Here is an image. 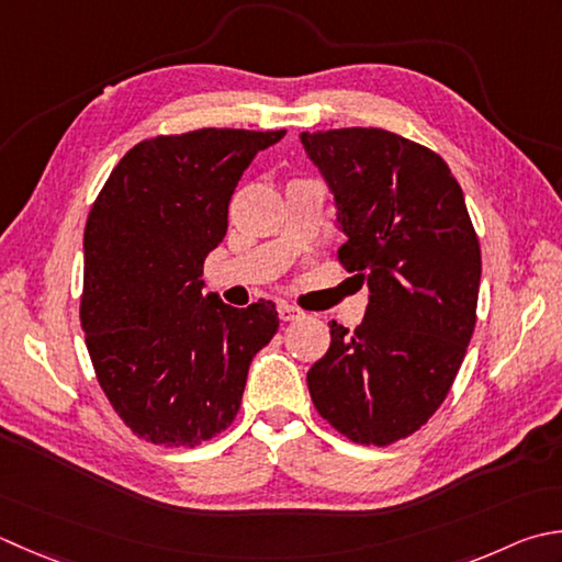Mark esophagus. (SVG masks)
Returning <instances> with one entry per match:
<instances>
[{
	"label": "esophagus",
	"mask_w": 562,
	"mask_h": 562,
	"mask_svg": "<svg viewBox=\"0 0 562 562\" xmlns=\"http://www.w3.org/2000/svg\"><path fill=\"white\" fill-rule=\"evenodd\" d=\"M278 314H280L282 322H296V318L304 316L302 310H296V306H292V304H288V302H280V304H278Z\"/></svg>",
	"instance_id": "1"
}]
</instances>
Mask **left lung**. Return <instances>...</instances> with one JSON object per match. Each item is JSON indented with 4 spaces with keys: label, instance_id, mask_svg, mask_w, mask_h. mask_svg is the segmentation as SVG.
Returning a JSON list of instances; mask_svg holds the SVG:
<instances>
[{
    "label": "left lung",
    "instance_id": "obj_1",
    "mask_svg": "<svg viewBox=\"0 0 562 562\" xmlns=\"http://www.w3.org/2000/svg\"><path fill=\"white\" fill-rule=\"evenodd\" d=\"M346 234L338 260L366 282L356 331L306 372L316 412L350 441L390 446L443 404L475 331L480 244L441 156L384 128L304 131Z\"/></svg>",
    "mask_w": 562,
    "mask_h": 562
}]
</instances>
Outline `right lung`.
I'll return each mask as SVG.
<instances>
[{
  "mask_svg": "<svg viewBox=\"0 0 562 562\" xmlns=\"http://www.w3.org/2000/svg\"><path fill=\"white\" fill-rule=\"evenodd\" d=\"M284 131L200 128L131 148L85 226L80 322L97 380L136 436L194 448L234 422L250 360L280 326L202 294L240 175Z\"/></svg>",
  "mask_w": 562,
  "mask_h": 562,
  "instance_id": "right-lung-1",
  "label": "right lung"
}]
</instances>
